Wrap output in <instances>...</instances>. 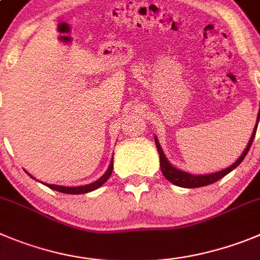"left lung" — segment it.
Masks as SVG:
<instances>
[{"label":"left lung","instance_id":"obj_1","mask_svg":"<svg viewBox=\"0 0 260 260\" xmlns=\"http://www.w3.org/2000/svg\"><path fill=\"white\" fill-rule=\"evenodd\" d=\"M259 118H260V110L258 113V122H259ZM258 122H256L255 128H254V132H253V135H251L250 141H249V144H247L246 149H245V151L242 152L241 156L236 160V163H234L231 167H229V168L223 169V171L217 172V173L205 174V176H193V174L182 172V171H179V169L174 168L173 166H171L168 160H167L166 155H164L163 150H161V147H160L159 142H157V138H155V144H156L157 152H159V155H160V168H161V173H163L164 177H166L169 182H172L173 185L181 186V187L195 188V187H201V186L212 185V183L217 182L218 179L223 178L225 174H229L230 172L234 171V169L236 168L240 163H241L242 160H244V157L246 156V154L249 152V150H250L251 144H253V141H254V137H255L256 128H258Z\"/></svg>","mask_w":260,"mask_h":260}]
</instances>
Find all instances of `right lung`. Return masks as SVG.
<instances>
[{
	"label": "right lung",
	"mask_w": 260,
	"mask_h": 260,
	"mask_svg": "<svg viewBox=\"0 0 260 260\" xmlns=\"http://www.w3.org/2000/svg\"><path fill=\"white\" fill-rule=\"evenodd\" d=\"M111 172H113V159H111L110 167L108 168L106 173L104 174L101 178H99L97 181H94L93 183H89L86 186H79V187H65V186H57V185H47L48 187L52 188L55 191H59L62 193H73V195H77V193H87L89 191H93L96 188H99L100 186H103L106 181L109 179V177L111 176Z\"/></svg>",
	"instance_id": "1"
}]
</instances>
